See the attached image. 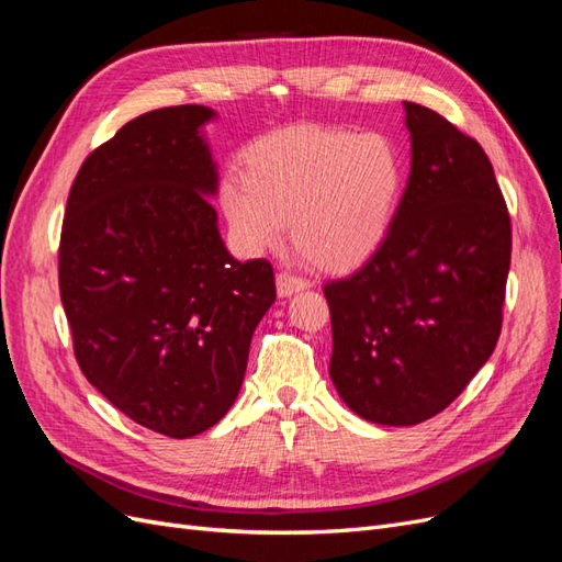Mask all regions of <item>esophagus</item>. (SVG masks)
I'll use <instances>...</instances> for the list:
<instances>
[{
  "mask_svg": "<svg viewBox=\"0 0 562 562\" xmlns=\"http://www.w3.org/2000/svg\"><path fill=\"white\" fill-rule=\"evenodd\" d=\"M307 285H310L307 281H304V279L297 277V274H293V271H288V269H283V271H279V274H277V291H279L281 297L300 293V291H304V288H307Z\"/></svg>",
  "mask_w": 562,
  "mask_h": 562,
  "instance_id": "34e87169",
  "label": "esophagus"
}]
</instances>
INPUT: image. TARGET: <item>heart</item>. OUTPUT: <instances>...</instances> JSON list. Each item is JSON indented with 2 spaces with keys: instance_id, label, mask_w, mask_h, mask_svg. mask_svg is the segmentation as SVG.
Instances as JSON below:
<instances>
[{
  "instance_id": "b5f03b06",
  "label": "heart",
  "mask_w": 562,
  "mask_h": 562,
  "mask_svg": "<svg viewBox=\"0 0 562 562\" xmlns=\"http://www.w3.org/2000/svg\"><path fill=\"white\" fill-rule=\"evenodd\" d=\"M403 187L405 164L386 135L310 124L255 140L241 182L227 180L220 201L248 250L279 246L291 223L293 244L314 265L347 271L384 241Z\"/></svg>"
}]
</instances>
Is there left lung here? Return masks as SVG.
I'll return each instance as SVG.
<instances>
[{"instance_id": "1", "label": "left lung", "mask_w": 562, "mask_h": 562, "mask_svg": "<svg viewBox=\"0 0 562 562\" xmlns=\"http://www.w3.org/2000/svg\"><path fill=\"white\" fill-rule=\"evenodd\" d=\"M413 166L380 248L328 281L330 378L351 411L413 427L443 413L497 347L512 215L485 149L403 103Z\"/></svg>"}]
</instances>
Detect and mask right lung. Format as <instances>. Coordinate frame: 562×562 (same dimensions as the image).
I'll list each match as a JSON object with an SVG mask.
<instances>
[{
  "instance_id": "1",
  "label": "right lung",
  "mask_w": 562,
  "mask_h": 562,
  "mask_svg": "<svg viewBox=\"0 0 562 562\" xmlns=\"http://www.w3.org/2000/svg\"><path fill=\"white\" fill-rule=\"evenodd\" d=\"M176 105L131 119L83 159L67 196L58 285L87 380L140 427L190 438L239 394L250 337L277 300L265 258L227 252L206 194L217 173Z\"/></svg>"
}]
</instances>
